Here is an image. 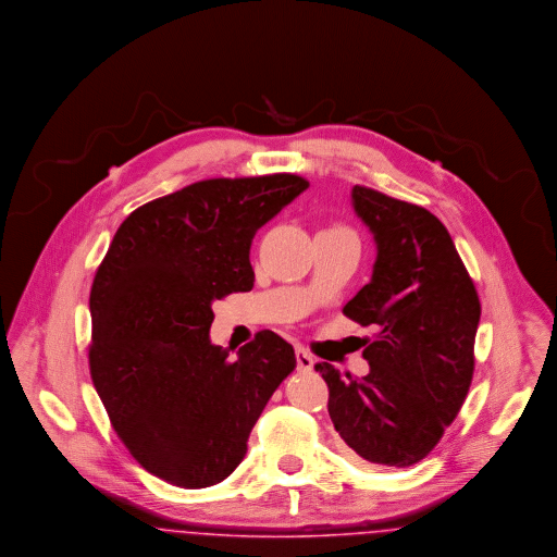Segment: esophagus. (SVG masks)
<instances>
[{"instance_id": "1", "label": "esophagus", "mask_w": 557, "mask_h": 557, "mask_svg": "<svg viewBox=\"0 0 557 557\" xmlns=\"http://www.w3.org/2000/svg\"><path fill=\"white\" fill-rule=\"evenodd\" d=\"M296 364L300 371H311L312 364H314V358L311 357L309 350H305L302 346L296 348Z\"/></svg>"}]
</instances>
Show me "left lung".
<instances>
[{"label": "left lung", "instance_id": "obj_1", "mask_svg": "<svg viewBox=\"0 0 557 557\" xmlns=\"http://www.w3.org/2000/svg\"><path fill=\"white\" fill-rule=\"evenodd\" d=\"M377 259L344 314L377 334L362 350L369 375L339 377L317 362L327 410L352 458L373 467L421 462L467 400L481 302L449 232L424 207L352 188Z\"/></svg>", "mask_w": 557, "mask_h": 557}]
</instances>
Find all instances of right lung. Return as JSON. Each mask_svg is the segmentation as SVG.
<instances>
[{"label":"right lung","instance_id":"obj_1","mask_svg":"<svg viewBox=\"0 0 557 557\" xmlns=\"http://www.w3.org/2000/svg\"><path fill=\"white\" fill-rule=\"evenodd\" d=\"M309 188L296 174L195 182L133 211L90 288L92 385L134 460L202 490L243 462L294 348L263 330L230 358L213 346L215 300L255 282L261 225Z\"/></svg>","mask_w":557,"mask_h":557}]
</instances>
